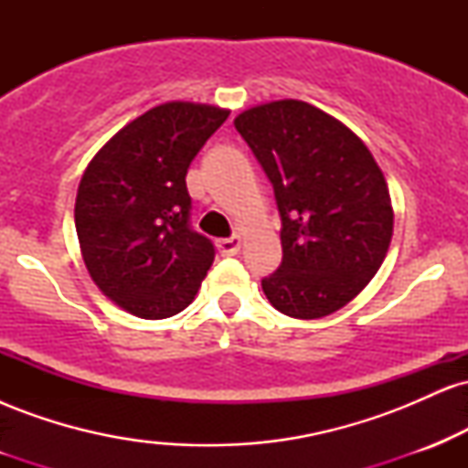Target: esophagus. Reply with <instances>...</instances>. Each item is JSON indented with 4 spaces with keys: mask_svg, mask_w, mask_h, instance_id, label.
Returning a JSON list of instances; mask_svg holds the SVG:
<instances>
[{
    "mask_svg": "<svg viewBox=\"0 0 468 468\" xmlns=\"http://www.w3.org/2000/svg\"><path fill=\"white\" fill-rule=\"evenodd\" d=\"M239 246H241V239L235 238V235H233V238H227V239H219V241H218V250L222 252L224 257L238 255Z\"/></svg>",
    "mask_w": 468,
    "mask_h": 468,
    "instance_id": "obj_1",
    "label": "esophagus"
}]
</instances>
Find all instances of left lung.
I'll list each match as a JSON object with an SVG mask.
<instances>
[{
    "label": "left lung",
    "instance_id": "1",
    "mask_svg": "<svg viewBox=\"0 0 468 468\" xmlns=\"http://www.w3.org/2000/svg\"><path fill=\"white\" fill-rule=\"evenodd\" d=\"M235 130L266 171L282 216V266L261 279L268 302L294 319L350 303L388 255L389 189L361 138L303 101L250 107Z\"/></svg>",
    "mask_w": 468,
    "mask_h": 468
}]
</instances>
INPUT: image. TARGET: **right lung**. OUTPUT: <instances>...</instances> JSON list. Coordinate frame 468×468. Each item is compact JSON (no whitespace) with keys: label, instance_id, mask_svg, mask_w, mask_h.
Returning <instances> with one entry per match:
<instances>
[{"label":"right lung","instance_id":"add662e5","mask_svg":"<svg viewBox=\"0 0 468 468\" xmlns=\"http://www.w3.org/2000/svg\"><path fill=\"white\" fill-rule=\"evenodd\" d=\"M230 112L171 101L133 118L85 169L74 224L90 277L141 319L193 302L213 264L211 239L191 229L186 169Z\"/></svg>","mask_w":468,"mask_h":468}]
</instances>
